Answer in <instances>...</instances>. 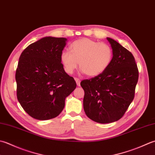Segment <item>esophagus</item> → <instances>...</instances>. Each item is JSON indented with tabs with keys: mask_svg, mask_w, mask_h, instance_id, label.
<instances>
[{
	"mask_svg": "<svg viewBox=\"0 0 155 155\" xmlns=\"http://www.w3.org/2000/svg\"><path fill=\"white\" fill-rule=\"evenodd\" d=\"M74 80L76 81V83H77V86L79 87L80 86V83H81V81L78 79V78H74Z\"/></svg>",
	"mask_w": 155,
	"mask_h": 155,
	"instance_id": "obj_1",
	"label": "esophagus"
}]
</instances>
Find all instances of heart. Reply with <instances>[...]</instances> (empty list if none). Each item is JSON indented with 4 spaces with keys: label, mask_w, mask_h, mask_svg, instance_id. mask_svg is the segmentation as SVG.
Returning <instances> with one entry per match:
<instances>
[{
    "label": "heart",
    "mask_w": 155,
    "mask_h": 155,
    "mask_svg": "<svg viewBox=\"0 0 155 155\" xmlns=\"http://www.w3.org/2000/svg\"><path fill=\"white\" fill-rule=\"evenodd\" d=\"M70 49L71 51L62 50L60 55L64 70L69 74L73 73L79 62L83 73L90 77H97L106 71L113 57L111 48L107 44L89 38L73 41Z\"/></svg>",
    "instance_id": "b5f03b06"
}]
</instances>
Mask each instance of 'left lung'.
<instances>
[{
    "label": "left lung",
    "mask_w": 155,
    "mask_h": 155,
    "mask_svg": "<svg viewBox=\"0 0 155 155\" xmlns=\"http://www.w3.org/2000/svg\"><path fill=\"white\" fill-rule=\"evenodd\" d=\"M113 57L102 74L81 81L83 108L87 116L97 123L119 120L134 97L138 71L132 53L114 39L107 38Z\"/></svg>",
    "instance_id": "obj_1"
}]
</instances>
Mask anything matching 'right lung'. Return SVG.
<instances>
[{
    "label": "right lung",
    "instance_id": "1",
    "mask_svg": "<svg viewBox=\"0 0 155 155\" xmlns=\"http://www.w3.org/2000/svg\"><path fill=\"white\" fill-rule=\"evenodd\" d=\"M66 41L64 38L45 37L27 46L19 57L15 74L17 99L36 120L57 117L77 87L60 60Z\"/></svg>",
    "mask_w": 155,
    "mask_h": 155
}]
</instances>
